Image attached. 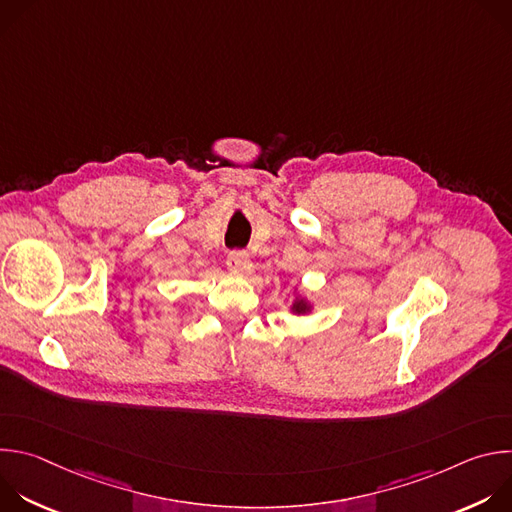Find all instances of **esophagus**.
Wrapping results in <instances>:
<instances>
[{"label": "esophagus", "mask_w": 512, "mask_h": 512, "mask_svg": "<svg viewBox=\"0 0 512 512\" xmlns=\"http://www.w3.org/2000/svg\"><path fill=\"white\" fill-rule=\"evenodd\" d=\"M227 267L231 273H237V275H247L251 271V259L245 251H233L227 259Z\"/></svg>", "instance_id": "obj_1"}]
</instances>
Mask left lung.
Returning <instances> with one entry per match:
<instances>
[{
    "label": "left lung",
    "mask_w": 512,
    "mask_h": 512,
    "mask_svg": "<svg viewBox=\"0 0 512 512\" xmlns=\"http://www.w3.org/2000/svg\"><path fill=\"white\" fill-rule=\"evenodd\" d=\"M298 291V289H296ZM289 312L294 314V316H308V314H312L314 312V304L304 296V294H296V298H294V302H291V306H289Z\"/></svg>",
    "instance_id": "obj_1"
}]
</instances>
